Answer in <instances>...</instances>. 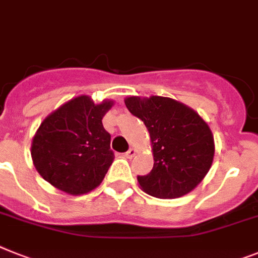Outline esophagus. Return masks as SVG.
<instances>
[{"instance_id": "esophagus-1", "label": "esophagus", "mask_w": 258, "mask_h": 258, "mask_svg": "<svg viewBox=\"0 0 258 258\" xmlns=\"http://www.w3.org/2000/svg\"><path fill=\"white\" fill-rule=\"evenodd\" d=\"M136 153H137V150H136V149H134V148H131V149H129V150H127L126 153H125V157H126L127 159H132L134 157V155H136Z\"/></svg>"}]
</instances>
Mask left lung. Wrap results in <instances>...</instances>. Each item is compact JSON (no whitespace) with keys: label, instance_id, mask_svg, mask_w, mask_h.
Returning a JSON list of instances; mask_svg holds the SVG:
<instances>
[{"label":"left lung","instance_id":"1","mask_svg":"<svg viewBox=\"0 0 258 258\" xmlns=\"http://www.w3.org/2000/svg\"><path fill=\"white\" fill-rule=\"evenodd\" d=\"M124 101L150 134L154 166L148 175L137 178L141 190L161 199L191 192L214 161V134L207 122L190 106L170 97L127 96Z\"/></svg>","mask_w":258,"mask_h":258}]
</instances>
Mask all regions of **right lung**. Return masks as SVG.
Segmentation results:
<instances>
[{"label": "right lung", "instance_id": "right-lung-1", "mask_svg": "<svg viewBox=\"0 0 258 258\" xmlns=\"http://www.w3.org/2000/svg\"><path fill=\"white\" fill-rule=\"evenodd\" d=\"M113 105V100L95 104L89 96L80 95L40 122L31 142V158L44 180L75 197L100 186L114 159L110 134L103 126V117Z\"/></svg>", "mask_w": 258, "mask_h": 258}]
</instances>
